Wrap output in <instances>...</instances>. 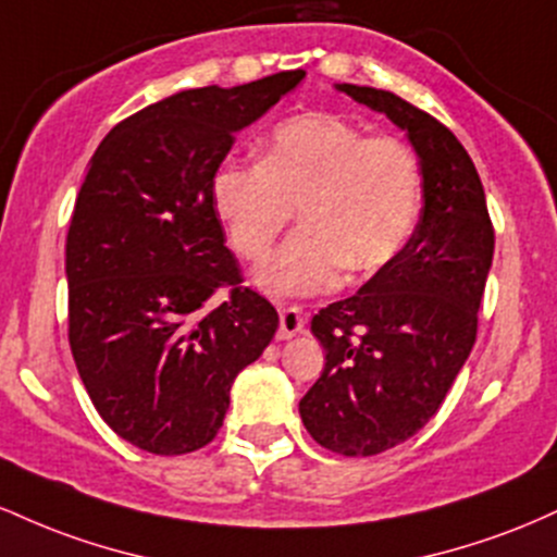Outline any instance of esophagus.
Instances as JSON below:
<instances>
[{
    "instance_id": "1",
    "label": "esophagus",
    "mask_w": 557,
    "mask_h": 557,
    "mask_svg": "<svg viewBox=\"0 0 557 557\" xmlns=\"http://www.w3.org/2000/svg\"><path fill=\"white\" fill-rule=\"evenodd\" d=\"M306 327V314L298 304H283L280 306V330L277 341H290L304 332Z\"/></svg>"
}]
</instances>
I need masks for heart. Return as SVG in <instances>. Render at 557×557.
I'll use <instances>...</instances> for the list:
<instances>
[{"label":"heart","mask_w":557,"mask_h":557,"mask_svg":"<svg viewBox=\"0 0 557 557\" xmlns=\"http://www.w3.org/2000/svg\"><path fill=\"white\" fill-rule=\"evenodd\" d=\"M212 198L243 259L259 261L296 216L304 227L261 267L274 296L332 290L343 272L372 274L400 253L417 225L421 164L395 136H363L348 120L309 112L267 138L261 162L220 164Z\"/></svg>","instance_id":"1"}]
</instances>
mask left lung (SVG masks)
<instances>
[{
    "mask_svg": "<svg viewBox=\"0 0 557 557\" xmlns=\"http://www.w3.org/2000/svg\"><path fill=\"white\" fill-rule=\"evenodd\" d=\"M341 91L408 133L424 177L419 225L398 257L311 319L327 363L300 419L327 450L367 458L413 437L469 359L495 227L474 162L437 117L382 88Z\"/></svg>",
    "mask_w": 557,
    "mask_h": 557,
    "instance_id": "obj_1",
    "label": "left lung"
}]
</instances>
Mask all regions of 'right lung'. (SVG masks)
I'll list each match as a JSON object with an SVG mask.
<instances>
[{"label": "right lung", "mask_w": 557, "mask_h": 557, "mask_svg": "<svg viewBox=\"0 0 557 557\" xmlns=\"http://www.w3.org/2000/svg\"><path fill=\"white\" fill-rule=\"evenodd\" d=\"M304 75L175 94L114 125L91 157L65 240L67 341L99 417L140 450L212 443L233 380L277 332L225 246L212 177L235 133Z\"/></svg>", "instance_id": "1"}]
</instances>
